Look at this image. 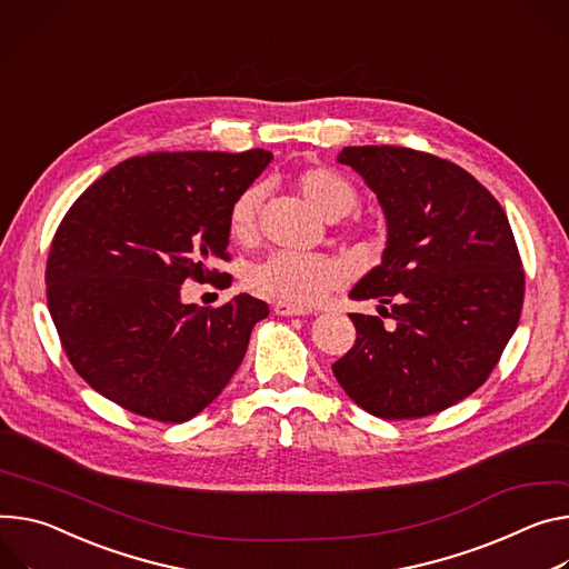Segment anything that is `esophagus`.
Instances as JSON below:
<instances>
[{
	"label": "esophagus",
	"mask_w": 569,
	"mask_h": 569,
	"mask_svg": "<svg viewBox=\"0 0 569 569\" xmlns=\"http://www.w3.org/2000/svg\"><path fill=\"white\" fill-rule=\"evenodd\" d=\"M272 311L277 313V316H306V313H311L308 311V308H301V306H295V303H288V301H274V306H272Z\"/></svg>",
	"instance_id": "34e87169"
}]
</instances>
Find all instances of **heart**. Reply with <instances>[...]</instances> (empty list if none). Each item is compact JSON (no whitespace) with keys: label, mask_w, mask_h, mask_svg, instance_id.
Here are the masks:
<instances>
[{"label":"heart","mask_w":569,"mask_h":569,"mask_svg":"<svg viewBox=\"0 0 569 569\" xmlns=\"http://www.w3.org/2000/svg\"><path fill=\"white\" fill-rule=\"evenodd\" d=\"M295 183L301 197L331 222L349 216L358 201L356 188L342 174L327 168L303 170ZM261 201V186H249L233 199L227 218L233 240L247 242L253 238ZM342 279L345 266L322 253L277 251L249 272V283L253 290L295 306L318 303L329 290L340 286Z\"/></svg>","instance_id":"1"}]
</instances>
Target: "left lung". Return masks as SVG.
Returning <instances> with one entry per match:
<instances>
[{
	"instance_id": "8db88e82",
	"label": "left lung",
	"mask_w": 569,
	"mask_h": 569,
	"mask_svg": "<svg viewBox=\"0 0 569 569\" xmlns=\"http://www.w3.org/2000/svg\"><path fill=\"white\" fill-rule=\"evenodd\" d=\"M338 163L377 194L381 266L349 297L392 306V327L351 313L356 345L331 366L360 408L383 420L440 412L472 395L518 329L525 272L499 201L462 168L392 144L345 147Z\"/></svg>"
}]
</instances>
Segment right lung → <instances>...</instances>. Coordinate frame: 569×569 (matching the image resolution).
<instances>
[{"label":"right lung","mask_w":569,"mask_h":569,"mask_svg":"<svg viewBox=\"0 0 569 569\" xmlns=\"http://www.w3.org/2000/svg\"><path fill=\"white\" fill-rule=\"evenodd\" d=\"M266 149L159 151L122 161L68 211L47 258V306L79 377L118 406L186 422L240 368L266 301L183 303V281L222 279L229 209ZM220 281H216L218 286Z\"/></svg>","instance_id":"right-lung-1"}]
</instances>
